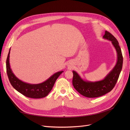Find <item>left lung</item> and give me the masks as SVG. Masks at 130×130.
Instances as JSON below:
<instances>
[{
  "mask_svg": "<svg viewBox=\"0 0 130 130\" xmlns=\"http://www.w3.org/2000/svg\"><path fill=\"white\" fill-rule=\"evenodd\" d=\"M103 38L111 41L117 54L116 64L104 78L95 82L85 80L76 71H73L74 87L79 93L87 98L100 97L111 91L117 82L122 69L123 56L117 39L106 30L105 31Z\"/></svg>",
  "mask_w": 130,
  "mask_h": 130,
  "instance_id": "1",
  "label": "left lung"
}]
</instances>
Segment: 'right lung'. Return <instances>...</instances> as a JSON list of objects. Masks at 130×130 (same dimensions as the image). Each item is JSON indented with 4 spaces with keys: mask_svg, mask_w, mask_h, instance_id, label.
Returning a JSON list of instances; mask_svg holds the SVG:
<instances>
[{
    "mask_svg": "<svg viewBox=\"0 0 130 130\" xmlns=\"http://www.w3.org/2000/svg\"><path fill=\"white\" fill-rule=\"evenodd\" d=\"M10 48L6 60V69L9 80L12 87L26 97L32 99H40L46 97L51 91L57 78L64 71H61L54 73L47 80L41 83L29 84L24 82L15 76L10 68Z\"/></svg>",
    "mask_w": 130,
    "mask_h": 130,
    "instance_id": "add662e5",
    "label": "right lung"
}]
</instances>
